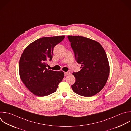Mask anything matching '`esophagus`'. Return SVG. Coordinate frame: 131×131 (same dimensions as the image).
I'll list each match as a JSON object with an SVG mask.
<instances>
[{"mask_svg": "<svg viewBox=\"0 0 131 131\" xmlns=\"http://www.w3.org/2000/svg\"><path fill=\"white\" fill-rule=\"evenodd\" d=\"M71 73L70 72H64V75L65 76H68L69 75H70Z\"/></svg>", "mask_w": 131, "mask_h": 131, "instance_id": "1", "label": "esophagus"}]
</instances>
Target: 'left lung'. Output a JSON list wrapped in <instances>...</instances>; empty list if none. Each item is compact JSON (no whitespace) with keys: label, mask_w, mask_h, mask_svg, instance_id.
<instances>
[{"label":"left lung","mask_w":131,"mask_h":131,"mask_svg":"<svg viewBox=\"0 0 131 131\" xmlns=\"http://www.w3.org/2000/svg\"><path fill=\"white\" fill-rule=\"evenodd\" d=\"M77 62L81 70L73 73L76 82L72 85L73 91L81 96L91 97L105 86L110 73L106 53L97 41L81 36H68Z\"/></svg>","instance_id":"obj_1"}]
</instances>
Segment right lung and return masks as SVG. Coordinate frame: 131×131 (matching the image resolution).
<instances>
[{
  "label": "right lung",
  "mask_w": 131,
  "mask_h": 131,
  "mask_svg": "<svg viewBox=\"0 0 131 131\" xmlns=\"http://www.w3.org/2000/svg\"><path fill=\"white\" fill-rule=\"evenodd\" d=\"M65 36L45 37L36 40L24 50L19 61L20 78L26 86L35 95L42 97L56 92L64 76L62 71L47 69L51 60L54 47Z\"/></svg>",
  "instance_id": "obj_1"
}]
</instances>
